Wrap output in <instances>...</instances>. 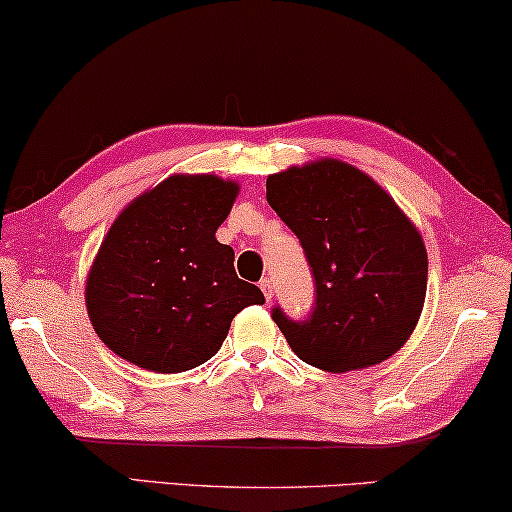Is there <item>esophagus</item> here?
Wrapping results in <instances>:
<instances>
[{
    "label": "esophagus",
    "mask_w": 512,
    "mask_h": 512,
    "mask_svg": "<svg viewBox=\"0 0 512 512\" xmlns=\"http://www.w3.org/2000/svg\"><path fill=\"white\" fill-rule=\"evenodd\" d=\"M261 291H263V296L268 298V301H272V296H275V289H272V280H268V277L261 280Z\"/></svg>",
    "instance_id": "obj_1"
}]
</instances>
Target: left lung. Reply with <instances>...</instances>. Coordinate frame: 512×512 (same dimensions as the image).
Listing matches in <instances>:
<instances>
[{"mask_svg": "<svg viewBox=\"0 0 512 512\" xmlns=\"http://www.w3.org/2000/svg\"><path fill=\"white\" fill-rule=\"evenodd\" d=\"M268 204L313 268L315 308L272 320L291 350L317 369H367L407 343L428 284L426 244L395 199L364 171L317 159L268 176Z\"/></svg>", "mask_w": 512, "mask_h": 512, "instance_id": "left-lung-1", "label": "left lung"}]
</instances>
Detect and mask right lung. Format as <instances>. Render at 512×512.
Here are the masks:
<instances>
[{
    "instance_id": "obj_1",
    "label": "right lung",
    "mask_w": 512,
    "mask_h": 512,
    "mask_svg": "<svg viewBox=\"0 0 512 512\" xmlns=\"http://www.w3.org/2000/svg\"><path fill=\"white\" fill-rule=\"evenodd\" d=\"M240 185L214 174L169 176L110 225L86 277L96 334L122 360L178 374L211 360L230 322L263 291L237 277L216 240Z\"/></svg>"
}]
</instances>
